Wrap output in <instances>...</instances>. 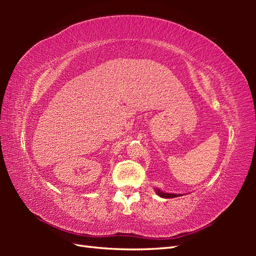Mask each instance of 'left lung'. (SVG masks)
<instances>
[{
	"instance_id": "obj_1",
	"label": "left lung",
	"mask_w": 256,
	"mask_h": 256,
	"mask_svg": "<svg viewBox=\"0 0 256 256\" xmlns=\"http://www.w3.org/2000/svg\"><path fill=\"white\" fill-rule=\"evenodd\" d=\"M156 192H157V194H160V197H162V198H175V197H178V196H179V194H175L162 192L160 189H156Z\"/></svg>"
}]
</instances>
